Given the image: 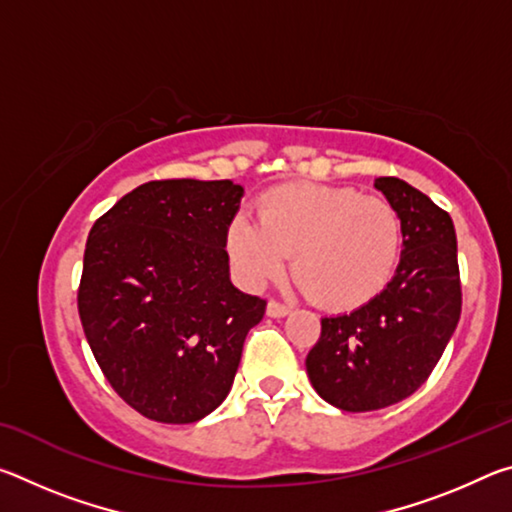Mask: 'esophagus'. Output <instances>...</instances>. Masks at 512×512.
<instances>
[{
  "mask_svg": "<svg viewBox=\"0 0 512 512\" xmlns=\"http://www.w3.org/2000/svg\"><path fill=\"white\" fill-rule=\"evenodd\" d=\"M289 311H291V307L282 305V302H277V300H268V305H266V314L271 318H284Z\"/></svg>",
  "mask_w": 512,
  "mask_h": 512,
  "instance_id": "obj_1",
  "label": "esophagus"
}]
</instances>
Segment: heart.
I'll use <instances>...</instances> for the list:
<instances>
[{
	"label": "heart",
	"instance_id": "heart-1",
	"mask_svg": "<svg viewBox=\"0 0 512 512\" xmlns=\"http://www.w3.org/2000/svg\"><path fill=\"white\" fill-rule=\"evenodd\" d=\"M257 214L259 223L239 214L228 225V253L253 287L280 277L293 255L311 300L352 311L375 300L400 264V214L357 187L287 183L262 194Z\"/></svg>",
	"mask_w": 512,
	"mask_h": 512
}]
</instances>
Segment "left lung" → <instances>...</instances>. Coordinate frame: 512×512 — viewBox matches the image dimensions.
Here are the masks:
<instances>
[{"label": "left lung", "instance_id": "left-lung-1", "mask_svg": "<svg viewBox=\"0 0 512 512\" xmlns=\"http://www.w3.org/2000/svg\"><path fill=\"white\" fill-rule=\"evenodd\" d=\"M375 187L402 219V255L379 296L352 314L320 320L307 354L316 393L341 411H377L402 402L427 381L461 318L452 216L400 178Z\"/></svg>", "mask_w": 512, "mask_h": 512}]
</instances>
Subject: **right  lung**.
Returning <instances> with one entry per match:
<instances>
[{"instance_id":"right-lung-1","label":"right lung","mask_w":512,"mask_h":512,"mask_svg":"<svg viewBox=\"0 0 512 512\" xmlns=\"http://www.w3.org/2000/svg\"><path fill=\"white\" fill-rule=\"evenodd\" d=\"M244 187L151 180L92 225L79 316L108 384L144 418L189 424L228 397L266 300L230 282L228 225Z\"/></svg>"}]
</instances>
